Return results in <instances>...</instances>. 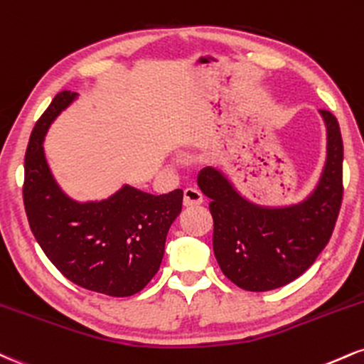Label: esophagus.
I'll use <instances>...</instances> for the list:
<instances>
[{"label": "esophagus", "mask_w": 364, "mask_h": 364, "mask_svg": "<svg viewBox=\"0 0 364 364\" xmlns=\"http://www.w3.org/2000/svg\"><path fill=\"white\" fill-rule=\"evenodd\" d=\"M201 201H203V196L198 190H195V188H186L185 190V195H183V205H185V208H195V207H200Z\"/></svg>", "instance_id": "obj_1"}]
</instances>
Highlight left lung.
<instances>
[{"instance_id":"1","label":"left lung","mask_w":364,"mask_h":364,"mask_svg":"<svg viewBox=\"0 0 364 364\" xmlns=\"http://www.w3.org/2000/svg\"><path fill=\"white\" fill-rule=\"evenodd\" d=\"M326 125V163L310 193L290 205L249 200L225 173L205 168L198 186L210 200L213 254L222 273L247 291L284 287L314 264L329 242L343 201V137L337 118Z\"/></svg>"}]
</instances>
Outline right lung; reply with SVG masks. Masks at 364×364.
Masks as SVG:
<instances>
[{
  "mask_svg": "<svg viewBox=\"0 0 364 364\" xmlns=\"http://www.w3.org/2000/svg\"><path fill=\"white\" fill-rule=\"evenodd\" d=\"M77 96L55 95L33 127L25 154V212L38 246L65 278L86 290L130 296L159 271L183 191L156 196L125 183L103 200L80 201L65 193L47 163L43 140Z\"/></svg>",
  "mask_w": 364,
  "mask_h": 364,
  "instance_id": "add662e5",
  "label": "right lung"
}]
</instances>
